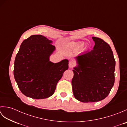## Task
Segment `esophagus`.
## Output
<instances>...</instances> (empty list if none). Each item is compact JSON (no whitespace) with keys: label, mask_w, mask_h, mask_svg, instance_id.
<instances>
[{"label":"esophagus","mask_w":127,"mask_h":127,"mask_svg":"<svg viewBox=\"0 0 127 127\" xmlns=\"http://www.w3.org/2000/svg\"><path fill=\"white\" fill-rule=\"evenodd\" d=\"M74 65H75V63H74V62H72V61H70L69 62V67L70 68H72V67H73Z\"/></svg>","instance_id":"obj_1"}]
</instances>
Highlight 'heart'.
Returning a JSON list of instances; mask_svg holds the SVG:
<instances>
[{"label":"heart","mask_w":127,"mask_h":127,"mask_svg":"<svg viewBox=\"0 0 127 127\" xmlns=\"http://www.w3.org/2000/svg\"><path fill=\"white\" fill-rule=\"evenodd\" d=\"M85 45L84 42H78L76 43V44H74L71 46V47L73 50H79L81 48H82Z\"/></svg>","instance_id":"1"}]
</instances>
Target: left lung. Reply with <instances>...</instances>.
I'll use <instances>...</instances> for the list:
<instances>
[{"mask_svg": "<svg viewBox=\"0 0 127 127\" xmlns=\"http://www.w3.org/2000/svg\"><path fill=\"white\" fill-rule=\"evenodd\" d=\"M93 50L75 57L72 87L75 98L83 102H97L107 96L115 82L116 62L108 44L92 37Z\"/></svg>", "mask_w": 127, "mask_h": 127, "instance_id": "1", "label": "left lung"}]
</instances>
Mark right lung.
Listing matches in <instances>:
<instances>
[{
	"mask_svg": "<svg viewBox=\"0 0 127 127\" xmlns=\"http://www.w3.org/2000/svg\"><path fill=\"white\" fill-rule=\"evenodd\" d=\"M52 40L34 35L24 40L16 56L13 75L24 95L35 99L53 95L58 82L68 69V59L58 63L50 61L56 50Z\"/></svg>",
	"mask_w": 127,
	"mask_h": 127,
	"instance_id": "add662e5",
	"label": "right lung"
}]
</instances>
